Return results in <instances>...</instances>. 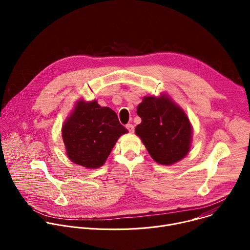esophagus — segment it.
I'll return each instance as SVG.
<instances>
[{
    "label": "esophagus",
    "mask_w": 250,
    "mask_h": 250,
    "mask_svg": "<svg viewBox=\"0 0 250 250\" xmlns=\"http://www.w3.org/2000/svg\"><path fill=\"white\" fill-rule=\"evenodd\" d=\"M126 128L128 129L129 132H133V131H134V126H133L132 124H127V125H126Z\"/></svg>",
    "instance_id": "esophagus-1"
}]
</instances>
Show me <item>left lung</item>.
Instances as JSON below:
<instances>
[{
    "instance_id": "left-lung-1",
    "label": "left lung",
    "mask_w": 250,
    "mask_h": 250,
    "mask_svg": "<svg viewBox=\"0 0 250 250\" xmlns=\"http://www.w3.org/2000/svg\"><path fill=\"white\" fill-rule=\"evenodd\" d=\"M136 113L141 123L136 125L135 133L157 163L171 165L187 155L192 128L179 106L163 96L146 97Z\"/></svg>"
}]
</instances>
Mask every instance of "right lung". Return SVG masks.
Segmentation results:
<instances>
[{
  "mask_svg": "<svg viewBox=\"0 0 250 250\" xmlns=\"http://www.w3.org/2000/svg\"><path fill=\"white\" fill-rule=\"evenodd\" d=\"M126 132L116 112L97 101L79 102L62 128L68 157L86 168L102 166L118 138Z\"/></svg>",
  "mask_w": 250,
  "mask_h": 250,
  "instance_id": "obj_1",
  "label": "right lung"
}]
</instances>
